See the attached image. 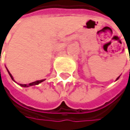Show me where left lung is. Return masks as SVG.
<instances>
[{"label": "left lung", "instance_id": "left-lung-1", "mask_svg": "<svg viewBox=\"0 0 130 130\" xmlns=\"http://www.w3.org/2000/svg\"><path fill=\"white\" fill-rule=\"evenodd\" d=\"M119 77H120V76H119V77H117V80H118V79H119Z\"/></svg>", "mask_w": 130, "mask_h": 130}]
</instances>
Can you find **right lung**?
Listing matches in <instances>:
<instances>
[{"label":"right lung","instance_id":"right-lung-1","mask_svg":"<svg viewBox=\"0 0 130 130\" xmlns=\"http://www.w3.org/2000/svg\"><path fill=\"white\" fill-rule=\"evenodd\" d=\"M7 69V68H6ZM7 70H8V74H9V75L10 76V77H11V79L13 80V81H15V80H13V76H12V75L10 73V72L8 71V70L7 69ZM45 80H37V81H35V82H33V83H29L28 85H27V84H20V85H21V87H30V86H32V85H38L39 83H42V82H43Z\"/></svg>","mask_w":130,"mask_h":130}]
</instances>
